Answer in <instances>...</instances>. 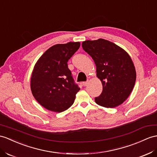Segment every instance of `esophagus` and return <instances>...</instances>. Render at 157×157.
Listing matches in <instances>:
<instances>
[{
    "instance_id": "obj_1",
    "label": "esophagus",
    "mask_w": 157,
    "mask_h": 157,
    "mask_svg": "<svg viewBox=\"0 0 157 157\" xmlns=\"http://www.w3.org/2000/svg\"><path fill=\"white\" fill-rule=\"evenodd\" d=\"M88 82L89 81H85V82H82V85L84 86H86L87 85V84H88Z\"/></svg>"
}]
</instances>
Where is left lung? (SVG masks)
<instances>
[{"label": "left lung", "instance_id": "left-lung-1", "mask_svg": "<svg viewBox=\"0 0 157 157\" xmlns=\"http://www.w3.org/2000/svg\"><path fill=\"white\" fill-rule=\"evenodd\" d=\"M82 47L94 60L97 76L102 85V93L95 98V102L106 108L119 106L131 94L136 81L131 56L123 48L102 39L85 40Z\"/></svg>", "mask_w": 157, "mask_h": 157}]
</instances>
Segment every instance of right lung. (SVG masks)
<instances>
[{
	"label": "right lung",
	"mask_w": 157,
	"mask_h": 157,
	"mask_svg": "<svg viewBox=\"0 0 157 157\" xmlns=\"http://www.w3.org/2000/svg\"><path fill=\"white\" fill-rule=\"evenodd\" d=\"M79 42L57 44L47 50L34 67L30 89L37 102L51 111L61 113L72 106L80 88L67 62L79 48Z\"/></svg>",
	"instance_id": "1"
}]
</instances>
